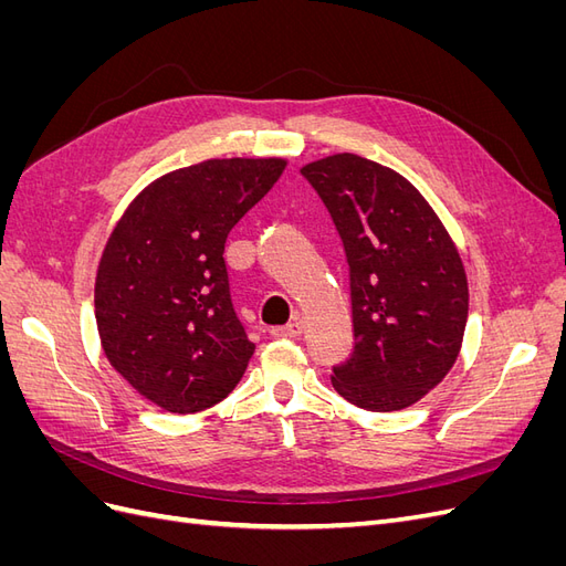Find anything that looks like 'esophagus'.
Masks as SVG:
<instances>
[{
  "mask_svg": "<svg viewBox=\"0 0 566 566\" xmlns=\"http://www.w3.org/2000/svg\"><path fill=\"white\" fill-rule=\"evenodd\" d=\"M304 331V323L300 316H295L293 321H290L287 325H281V328H273L271 335L273 337H283V339H290V337H300Z\"/></svg>",
  "mask_w": 566,
  "mask_h": 566,
  "instance_id": "esophagus-1",
  "label": "esophagus"
}]
</instances>
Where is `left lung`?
Returning <instances> with one entry per match:
<instances>
[{"label":"left lung","mask_w":566,"mask_h":566,"mask_svg":"<svg viewBox=\"0 0 566 566\" xmlns=\"http://www.w3.org/2000/svg\"><path fill=\"white\" fill-rule=\"evenodd\" d=\"M300 172L345 245L354 352L331 382L349 403L391 413L420 401L453 368L468 323V276L430 202L394 169L354 153Z\"/></svg>","instance_id":"left-lung-1"}]
</instances>
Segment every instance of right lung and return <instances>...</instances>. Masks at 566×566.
<instances>
[{
	"label": "right lung",
	"instance_id": "add662e5",
	"mask_svg": "<svg viewBox=\"0 0 566 566\" xmlns=\"http://www.w3.org/2000/svg\"><path fill=\"white\" fill-rule=\"evenodd\" d=\"M283 158L205 160L163 175L119 217L94 310L111 366L169 413H198L241 382L254 345L224 264L229 231L283 175Z\"/></svg>",
	"mask_w": 566,
	"mask_h": 566
}]
</instances>
